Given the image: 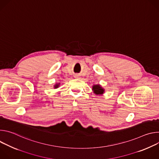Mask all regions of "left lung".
<instances>
[{
	"label": "left lung",
	"mask_w": 159,
	"mask_h": 159,
	"mask_svg": "<svg viewBox=\"0 0 159 159\" xmlns=\"http://www.w3.org/2000/svg\"><path fill=\"white\" fill-rule=\"evenodd\" d=\"M93 90H94V92L96 94L99 95V94H102L104 93V89L99 85H96L93 87Z\"/></svg>",
	"instance_id": "left-lung-1"
}]
</instances>
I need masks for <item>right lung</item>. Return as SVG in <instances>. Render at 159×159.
Instances as JSON below:
<instances>
[{"instance_id": "1", "label": "right lung", "mask_w": 159, "mask_h": 159, "mask_svg": "<svg viewBox=\"0 0 159 159\" xmlns=\"http://www.w3.org/2000/svg\"><path fill=\"white\" fill-rule=\"evenodd\" d=\"M58 85H59V84H57V85H55V88H57V87H58V86H59Z\"/></svg>"}]
</instances>
